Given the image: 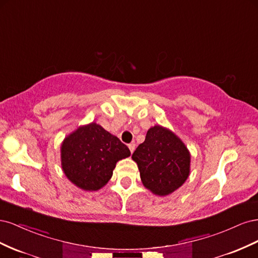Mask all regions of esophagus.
Returning a JSON list of instances; mask_svg holds the SVG:
<instances>
[{
	"instance_id": "34e87169",
	"label": "esophagus",
	"mask_w": 258,
	"mask_h": 258,
	"mask_svg": "<svg viewBox=\"0 0 258 258\" xmlns=\"http://www.w3.org/2000/svg\"><path fill=\"white\" fill-rule=\"evenodd\" d=\"M128 147H129V150H130V152H131V154L135 152V148H136V144L135 143H130L129 145H128Z\"/></svg>"
}]
</instances>
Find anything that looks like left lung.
<instances>
[{"instance_id":"left-lung-1","label":"left lung","mask_w":258,"mask_h":258,"mask_svg":"<svg viewBox=\"0 0 258 258\" xmlns=\"http://www.w3.org/2000/svg\"><path fill=\"white\" fill-rule=\"evenodd\" d=\"M147 189L167 196L181 187L189 175L190 154L182 140L159 124L148 129L145 141L132 154Z\"/></svg>"}]
</instances>
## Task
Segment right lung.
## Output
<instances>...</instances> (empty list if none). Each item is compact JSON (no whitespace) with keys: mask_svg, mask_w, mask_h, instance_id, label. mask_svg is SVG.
Listing matches in <instances>:
<instances>
[{"mask_svg":"<svg viewBox=\"0 0 258 258\" xmlns=\"http://www.w3.org/2000/svg\"><path fill=\"white\" fill-rule=\"evenodd\" d=\"M130 156L129 148L96 122L79 127L61 144L66 176L84 190H99L110 181L117 161Z\"/></svg>","mask_w":258,"mask_h":258,"instance_id":"add662e5","label":"right lung"}]
</instances>
